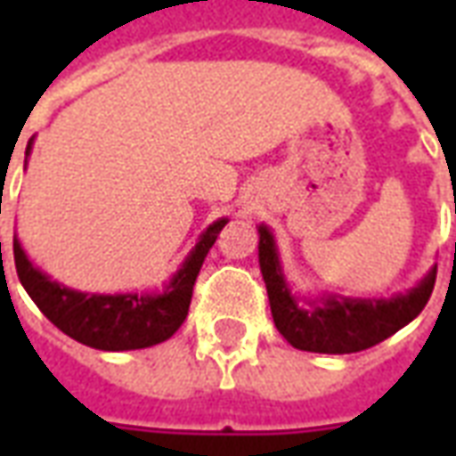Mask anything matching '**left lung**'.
<instances>
[{
	"mask_svg": "<svg viewBox=\"0 0 456 456\" xmlns=\"http://www.w3.org/2000/svg\"><path fill=\"white\" fill-rule=\"evenodd\" d=\"M258 264L266 281L271 315L278 332L300 352L354 354L376 346L420 315L435 288L437 268H432L430 276L412 288L408 296L391 300L327 297L320 305L310 303V307H303L293 300L283 281L271 232L258 227Z\"/></svg>",
	"mask_w": 456,
	"mask_h": 456,
	"instance_id": "obj_1",
	"label": "left lung"
}]
</instances>
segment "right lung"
Masks as SVG:
<instances>
[{"label": "right lung", "instance_id": "1", "mask_svg": "<svg viewBox=\"0 0 456 456\" xmlns=\"http://www.w3.org/2000/svg\"><path fill=\"white\" fill-rule=\"evenodd\" d=\"M31 151V141L28 149ZM227 219H219L202 234L200 244L190 258L173 276L170 286L160 296H85L48 281L41 271L31 266L24 248L14 239L16 273L26 293L31 296L38 310L53 322L61 332L73 337L75 342L87 344L102 352H126L143 349L153 344L166 342L175 335L188 317L192 286L198 278L202 261ZM2 261V241H0Z\"/></svg>", "mask_w": 456, "mask_h": 456}]
</instances>
